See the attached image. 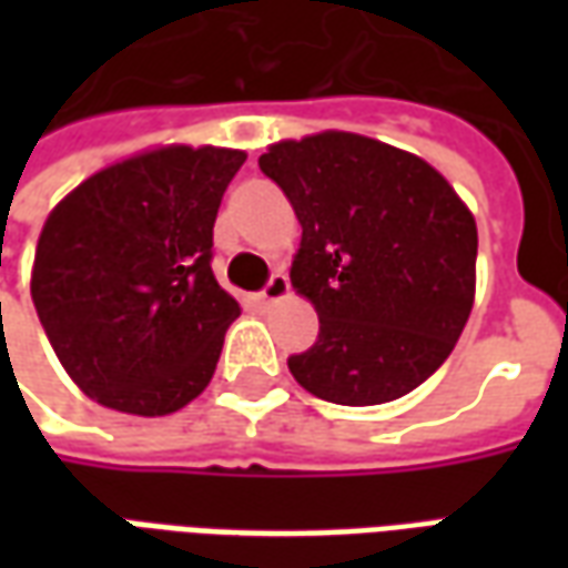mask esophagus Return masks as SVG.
<instances>
[{"label":"esophagus","instance_id":"obj_1","mask_svg":"<svg viewBox=\"0 0 568 568\" xmlns=\"http://www.w3.org/2000/svg\"><path fill=\"white\" fill-rule=\"evenodd\" d=\"M288 292H292V285H288V276H285L283 271H276L271 280H267V285L261 288V301H264V304H276V301H283Z\"/></svg>","mask_w":568,"mask_h":568}]
</instances>
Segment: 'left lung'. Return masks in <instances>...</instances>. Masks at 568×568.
<instances>
[{
    "label": "left lung",
    "mask_w": 568,
    "mask_h": 568,
    "mask_svg": "<svg viewBox=\"0 0 568 568\" xmlns=\"http://www.w3.org/2000/svg\"><path fill=\"white\" fill-rule=\"evenodd\" d=\"M258 166L304 227L292 285L320 313L295 381L346 407L417 389L475 304V215L423 158L358 133L276 142Z\"/></svg>",
    "instance_id": "8db88e82"
}]
</instances>
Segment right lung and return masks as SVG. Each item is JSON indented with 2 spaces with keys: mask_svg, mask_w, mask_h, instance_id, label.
<instances>
[{
  "mask_svg": "<svg viewBox=\"0 0 568 568\" xmlns=\"http://www.w3.org/2000/svg\"><path fill=\"white\" fill-rule=\"evenodd\" d=\"M246 154L166 145L112 163L48 215L32 304L93 402L163 417L215 374L240 304L215 283L212 224Z\"/></svg>",
  "mask_w": 568,
  "mask_h": 568,
  "instance_id": "right-lung-1",
  "label": "right lung"
}]
</instances>
